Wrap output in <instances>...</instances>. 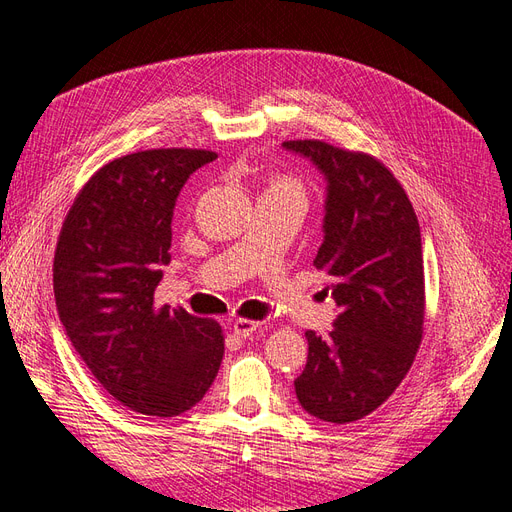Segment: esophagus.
Segmentation results:
<instances>
[{
    "instance_id": "obj_1",
    "label": "esophagus",
    "mask_w": 512,
    "mask_h": 512,
    "mask_svg": "<svg viewBox=\"0 0 512 512\" xmlns=\"http://www.w3.org/2000/svg\"><path fill=\"white\" fill-rule=\"evenodd\" d=\"M260 327L258 320H247V318H237L232 322V333L237 337H250L256 329Z\"/></svg>"
}]
</instances>
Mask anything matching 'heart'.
Returning a JSON list of instances; mask_svg holds the SVG:
<instances>
[{
	"instance_id": "1",
	"label": "heart",
	"mask_w": 512,
	"mask_h": 512,
	"mask_svg": "<svg viewBox=\"0 0 512 512\" xmlns=\"http://www.w3.org/2000/svg\"><path fill=\"white\" fill-rule=\"evenodd\" d=\"M271 188H288V190H299V185L294 183V181H290V179H280V181H275ZM301 192V190H299Z\"/></svg>"
}]
</instances>
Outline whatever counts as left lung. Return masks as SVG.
Here are the masks:
<instances>
[{
  "label": "left lung",
  "instance_id": "8db88e82",
  "mask_svg": "<svg viewBox=\"0 0 512 512\" xmlns=\"http://www.w3.org/2000/svg\"><path fill=\"white\" fill-rule=\"evenodd\" d=\"M327 181L316 269L331 277L329 335L307 331L294 380L301 408L344 425L374 412L406 378L423 337L425 273L416 213L393 173L367 153L286 141Z\"/></svg>",
  "mask_w": 512,
  "mask_h": 512
}]
</instances>
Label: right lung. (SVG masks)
<instances>
[{
	"label": "right lung",
	"instance_id": "right-lung-1",
	"mask_svg": "<svg viewBox=\"0 0 512 512\" xmlns=\"http://www.w3.org/2000/svg\"><path fill=\"white\" fill-rule=\"evenodd\" d=\"M215 158L205 149H149L108 162L59 232L53 290L66 335L104 391L147 416L194 408L224 356L218 322L153 305L177 196Z\"/></svg>",
	"mask_w": 512,
	"mask_h": 512
}]
</instances>
